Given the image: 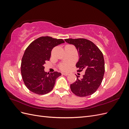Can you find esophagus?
<instances>
[{
    "instance_id": "obj_1",
    "label": "esophagus",
    "mask_w": 129,
    "mask_h": 129,
    "mask_svg": "<svg viewBox=\"0 0 129 129\" xmlns=\"http://www.w3.org/2000/svg\"><path fill=\"white\" fill-rule=\"evenodd\" d=\"M62 74H63V75H64V76H67V75H69V74L67 73H62Z\"/></svg>"
}]
</instances>
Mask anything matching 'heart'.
Instances as JSON below:
<instances>
[{
  "mask_svg": "<svg viewBox=\"0 0 129 129\" xmlns=\"http://www.w3.org/2000/svg\"><path fill=\"white\" fill-rule=\"evenodd\" d=\"M73 65V62H62V63H60L58 66V67H59L61 71H67L71 68V67Z\"/></svg>",
  "mask_w": 129,
  "mask_h": 129,
  "instance_id": "1",
  "label": "heart"
}]
</instances>
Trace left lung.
<instances>
[{"instance_id": "left-lung-1", "label": "left lung", "mask_w": 129, "mask_h": 129, "mask_svg": "<svg viewBox=\"0 0 129 129\" xmlns=\"http://www.w3.org/2000/svg\"><path fill=\"white\" fill-rule=\"evenodd\" d=\"M68 44L76 47L80 55L76 64L77 72L85 71L81 80L71 84V91L77 96L85 97L95 92L102 83L105 72L103 53L93 43L83 38L66 39Z\"/></svg>"}]
</instances>
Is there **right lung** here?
I'll return each mask as SVG.
<instances>
[{
    "instance_id": "right-lung-1",
    "label": "right lung",
    "mask_w": 129,
    "mask_h": 129,
    "mask_svg": "<svg viewBox=\"0 0 129 129\" xmlns=\"http://www.w3.org/2000/svg\"><path fill=\"white\" fill-rule=\"evenodd\" d=\"M64 41L62 39L41 37L34 40L26 49L21 63V73L26 87L38 95L51 91L55 80L61 74L44 71L45 61H49L53 48Z\"/></svg>"
}]
</instances>
